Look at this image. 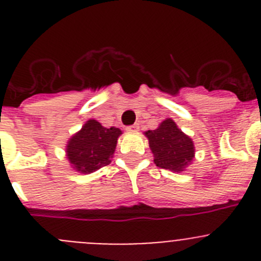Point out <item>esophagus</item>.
I'll return each instance as SVG.
<instances>
[{
  "label": "esophagus",
  "mask_w": 261,
  "mask_h": 261,
  "mask_svg": "<svg viewBox=\"0 0 261 261\" xmlns=\"http://www.w3.org/2000/svg\"><path fill=\"white\" fill-rule=\"evenodd\" d=\"M138 129H140V125H138V124H133V125L128 126V128H126V130H128L129 133H136Z\"/></svg>",
  "instance_id": "esophagus-1"
}]
</instances>
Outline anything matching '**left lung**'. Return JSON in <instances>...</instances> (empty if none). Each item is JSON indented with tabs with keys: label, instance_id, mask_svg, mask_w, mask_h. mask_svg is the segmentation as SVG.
<instances>
[{
	"label": "left lung",
	"instance_id": "1",
	"mask_svg": "<svg viewBox=\"0 0 261 261\" xmlns=\"http://www.w3.org/2000/svg\"><path fill=\"white\" fill-rule=\"evenodd\" d=\"M145 136L154 154V163L159 168L182 172L194 159V142L171 118L162 121L154 130L145 132Z\"/></svg>",
	"mask_w": 261,
	"mask_h": 261
}]
</instances>
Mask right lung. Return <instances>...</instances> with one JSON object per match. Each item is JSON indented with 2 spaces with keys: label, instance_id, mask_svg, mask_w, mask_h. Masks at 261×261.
<instances>
[{
  "label": "right lung",
  "instance_id": "obj_1",
  "mask_svg": "<svg viewBox=\"0 0 261 261\" xmlns=\"http://www.w3.org/2000/svg\"><path fill=\"white\" fill-rule=\"evenodd\" d=\"M120 135L123 132L119 128H106L99 121L89 119L66 145V156L71 168L89 174L111 163Z\"/></svg>",
  "mask_w": 261,
  "mask_h": 261
}]
</instances>
